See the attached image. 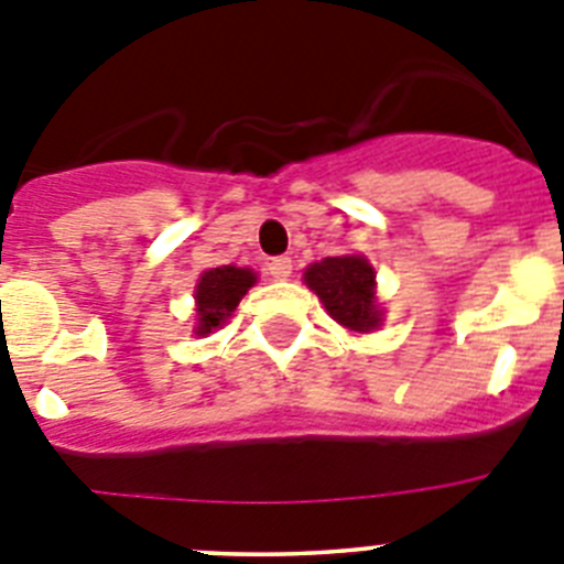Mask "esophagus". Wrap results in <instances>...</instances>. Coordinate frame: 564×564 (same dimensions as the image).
Returning a JSON list of instances; mask_svg holds the SVG:
<instances>
[{
    "mask_svg": "<svg viewBox=\"0 0 564 564\" xmlns=\"http://www.w3.org/2000/svg\"><path fill=\"white\" fill-rule=\"evenodd\" d=\"M268 273L273 279H288L293 273V259L291 257H276L268 262Z\"/></svg>",
    "mask_w": 564,
    "mask_h": 564,
    "instance_id": "1",
    "label": "esophagus"
}]
</instances>
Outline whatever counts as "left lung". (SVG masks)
Here are the masks:
<instances>
[{
  "mask_svg": "<svg viewBox=\"0 0 564 564\" xmlns=\"http://www.w3.org/2000/svg\"><path fill=\"white\" fill-rule=\"evenodd\" d=\"M305 285L347 330L370 333L381 325L383 313L376 299V271L361 253L313 262L305 271Z\"/></svg>",
  "mask_w": 564,
  "mask_h": 564,
  "instance_id": "left-lung-1",
  "label": "left lung"
}]
</instances>
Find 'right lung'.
<instances>
[{
  "instance_id": "obj_1",
  "label": "right lung",
  "mask_w": 564,
  "mask_h": 564,
  "mask_svg": "<svg viewBox=\"0 0 564 564\" xmlns=\"http://www.w3.org/2000/svg\"><path fill=\"white\" fill-rule=\"evenodd\" d=\"M257 273L251 268L237 265H220L203 271L194 288V299H197V336L217 330L226 325V318L237 311L239 299L246 296L248 288H253Z\"/></svg>"
}]
</instances>
